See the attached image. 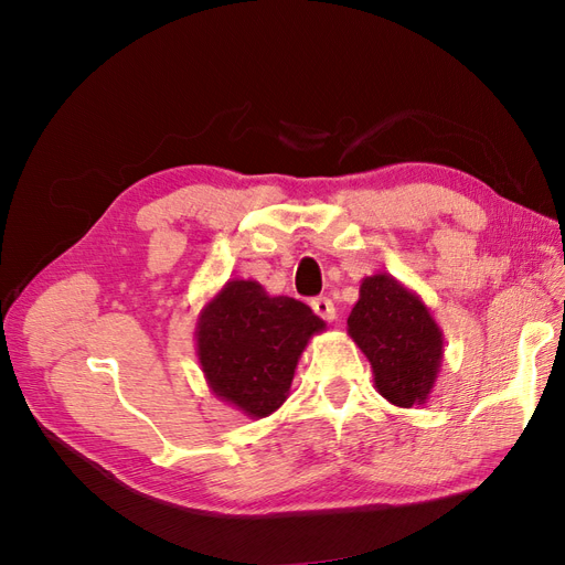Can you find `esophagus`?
<instances>
[{"label":"esophagus","mask_w":565,"mask_h":565,"mask_svg":"<svg viewBox=\"0 0 565 565\" xmlns=\"http://www.w3.org/2000/svg\"><path fill=\"white\" fill-rule=\"evenodd\" d=\"M312 310H315V315H319L321 319H327V321H333L335 319V308H333V302H331V298H327V296H321V298H315L312 302Z\"/></svg>","instance_id":"34e87169"}]
</instances>
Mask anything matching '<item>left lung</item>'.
Here are the masks:
<instances>
[{"instance_id": "1", "label": "left lung", "mask_w": 565, "mask_h": 565, "mask_svg": "<svg viewBox=\"0 0 565 565\" xmlns=\"http://www.w3.org/2000/svg\"><path fill=\"white\" fill-rule=\"evenodd\" d=\"M348 335L366 354L376 391L391 405H424L440 374L445 335L412 288L385 271L364 277Z\"/></svg>"}]
</instances>
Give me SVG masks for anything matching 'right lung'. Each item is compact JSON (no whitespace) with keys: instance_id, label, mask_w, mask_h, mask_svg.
<instances>
[{"instance_id":"obj_1","label":"right lung","mask_w":565,"mask_h":565,"mask_svg":"<svg viewBox=\"0 0 565 565\" xmlns=\"http://www.w3.org/2000/svg\"><path fill=\"white\" fill-rule=\"evenodd\" d=\"M324 329L305 302L269 296L253 279H230L203 305L193 338L211 393L265 418L284 405L302 350Z\"/></svg>"}]
</instances>
